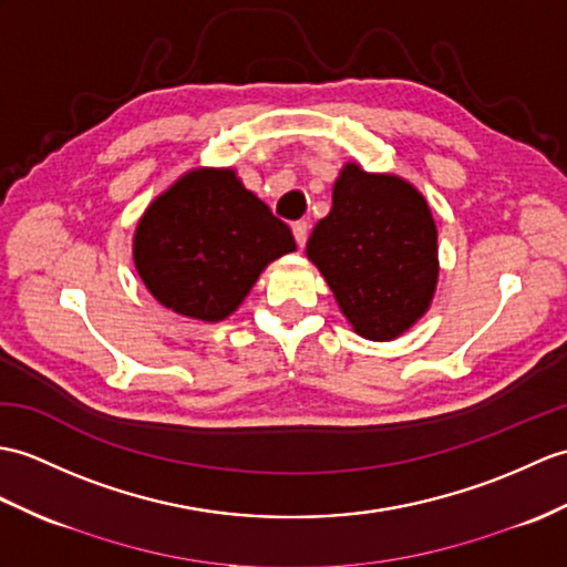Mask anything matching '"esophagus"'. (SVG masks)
<instances>
[{"mask_svg":"<svg viewBox=\"0 0 567 567\" xmlns=\"http://www.w3.org/2000/svg\"><path fill=\"white\" fill-rule=\"evenodd\" d=\"M292 234H295L297 246L305 248L307 236H309V224H307V221H295V224H292Z\"/></svg>","mask_w":567,"mask_h":567,"instance_id":"1","label":"esophagus"}]
</instances>
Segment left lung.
<instances>
[{"mask_svg": "<svg viewBox=\"0 0 567 567\" xmlns=\"http://www.w3.org/2000/svg\"><path fill=\"white\" fill-rule=\"evenodd\" d=\"M307 256L354 331L391 340L430 307L437 285V229L425 197L396 176L348 164L333 207L316 224Z\"/></svg>", "mask_w": 567, "mask_h": 567, "instance_id": "obj_1", "label": "left lung"}]
</instances>
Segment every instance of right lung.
I'll use <instances>...</instances> for the list:
<instances>
[{
    "mask_svg": "<svg viewBox=\"0 0 567 567\" xmlns=\"http://www.w3.org/2000/svg\"><path fill=\"white\" fill-rule=\"evenodd\" d=\"M295 236L234 171L197 168L147 207L135 266L159 305L197 321H221L251 292Z\"/></svg>",
    "mask_w": 567,
    "mask_h": 567,
    "instance_id": "obj_1",
    "label": "right lung"
}]
</instances>
